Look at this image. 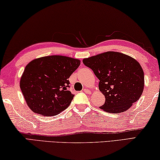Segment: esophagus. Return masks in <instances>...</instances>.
I'll list each match as a JSON object with an SVG mask.
<instances>
[{"label": "esophagus", "instance_id": "esophagus-1", "mask_svg": "<svg viewBox=\"0 0 160 160\" xmlns=\"http://www.w3.org/2000/svg\"><path fill=\"white\" fill-rule=\"evenodd\" d=\"M83 91H84V92H85L86 94H90V93H91L90 90H88V89H84V90H83Z\"/></svg>", "mask_w": 160, "mask_h": 160}]
</instances>
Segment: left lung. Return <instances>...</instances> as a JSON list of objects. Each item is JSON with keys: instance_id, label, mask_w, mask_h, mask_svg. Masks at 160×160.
<instances>
[{"instance_id": "8db88e82", "label": "left lung", "mask_w": 160, "mask_h": 160, "mask_svg": "<svg viewBox=\"0 0 160 160\" xmlns=\"http://www.w3.org/2000/svg\"><path fill=\"white\" fill-rule=\"evenodd\" d=\"M100 82L99 90L105 98L100 108L110 113L128 110L143 92L142 68L134 58L123 53L109 51L82 60Z\"/></svg>"}]
</instances>
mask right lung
<instances>
[{
  "mask_svg": "<svg viewBox=\"0 0 160 160\" xmlns=\"http://www.w3.org/2000/svg\"><path fill=\"white\" fill-rule=\"evenodd\" d=\"M80 65L74 58L50 55L32 60L25 67L20 88L34 112L53 116L69 107L74 95L68 78Z\"/></svg>",
  "mask_w": 160,
  "mask_h": 160,
  "instance_id": "1",
  "label": "right lung"
}]
</instances>
